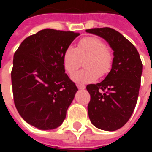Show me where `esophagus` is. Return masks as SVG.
<instances>
[{"label":"esophagus","mask_w":152,"mask_h":152,"mask_svg":"<svg viewBox=\"0 0 152 152\" xmlns=\"http://www.w3.org/2000/svg\"><path fill=\"white\" fill-rule=\"evenodd\" d=\"M76 86H77V88L80 89H84L86 88V86H84V85H76Z\"/></svg>","instance_id":"obj_1"}]
</instances>
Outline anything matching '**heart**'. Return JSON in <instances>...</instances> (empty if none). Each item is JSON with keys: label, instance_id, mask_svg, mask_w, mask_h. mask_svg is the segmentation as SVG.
Wrapping results in <instances>:
<instances>
[{"label": "heart", "instance_id": "b5f03b06", "mask_svg": "<svg viewBox=\"0 0 152 152\" xmlns=\"http://www.w3.org/2000/svg\"><path fill=\"white\" fill-rule=\"evenodd\" d=\"M85 60L86 69L79 71L72 76L73 81L80 84L92 82L99 76H104L111 71L113 54L101 39L88 37L80 40L76 49L66 48L63 55L64 69L72 74L79 68L81 60Z\"/></svg>", "mask_w": 152, "mask_h": 152}]
</instances>
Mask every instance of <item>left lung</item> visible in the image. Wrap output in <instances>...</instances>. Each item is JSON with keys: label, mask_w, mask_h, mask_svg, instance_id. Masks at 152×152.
Segmentation results:
<instances>
[{"label": "left lung", "mask_w": 152, "mask_h": 152, "mask_svg": "<svg viewBox=\"0 0 152 152\" xmlns=\"http://www.w3.org/2000/svg\"><path fill=\"white\" fill-rule=\"evenodd\" d=\"M108 42L113 52L112 69L102 82L90 84L89 120L95 127L117 130L127 123L137 103L142 63L137 49L119 31L110 28L87 29Z\"/></svg>", "instance_id": "8db88e82"}]
</instances>
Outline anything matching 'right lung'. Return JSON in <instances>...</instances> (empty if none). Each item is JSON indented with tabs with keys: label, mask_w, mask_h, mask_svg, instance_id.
Returning a JSON list of instances; mask_svg holds the SVG:
<instances>
[{
	"label": "right lung",
	"mask_w": 152,
	"mask_h": 152,
	"mask_svg": "<svg viewBox=\"0 0 152 152\" xmlns=\"http://www.w3.org/2000/svg\"><path fill=\"white\" fill-rule=\"evenodd\" d=\"M79 35L46 28L26 38L15 53L14 102L22 118L34 127L53 129L66 118L78 89L65 73L63 55Z\"/></svg>",
	"instance_id": "add662e5"
}]
</instances>
